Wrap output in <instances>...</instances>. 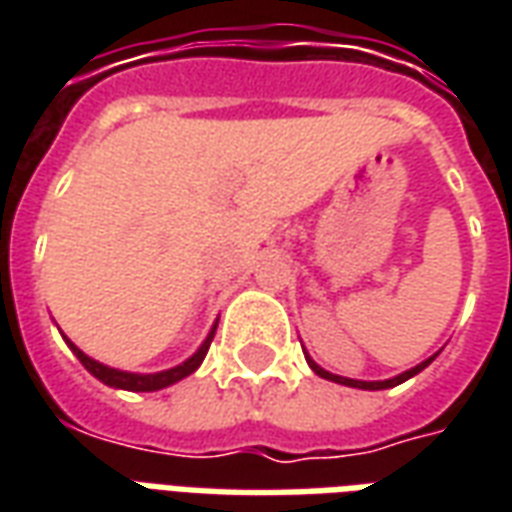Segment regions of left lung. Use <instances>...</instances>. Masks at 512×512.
Segmentation results:
<instances>
[{
    "label": "left lung",
    "instance_id": "left-lung-1",
    "mask_svg": "<svg viewBox=\"0 0 512 512\" xmlns=\"http://www.w3.org/2000/svg\"><path fill=\"white\" fill-rule=\"evenodd\" d=\"M304 356H307V354H304ZM436 356H439V354H433V356H430V359H425V362H419L417 367H411V370H406V373H400V376H395V378H386V381H359V378L334 376V373H329V370H323L321 365H315V362H312L310 356H307V365H310L312 370L318 373V376H321V378H329V381H334V384L354 386V389H389V386L403 384V381H408V378H411V376H417V373H422V370H425V367H428L430 362L436 359Z\"/></svg>",
    "mask_w": 512,
    "mask_h": 512
}]
</instances>
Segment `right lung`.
<instances>
[{"mask_svg":"<svg viewBox=\"0 0 512 512\" xmlns=\"http://www.w3.org/2000/svg\"><path fill=\"white\" fill-rule=\"evenodd\" d=\"M213 334H216V323H213V329L208 332V337H205V343H202L200 348H197V351L183 362V365L169 367V370H161V373H126V370H115V367H106L101 365V362L90 359V356L84 354V351H79L68 337H65V343L71 345V351L76 354V359H79V362H82V365L87 367L95 378H98V381H104L106 386L128 389V392H156V389H164V386L178 384L180 378L191 376V373L202 365V359H205L208 348H211Z\"/></svg>","mask_w":512,"mask_h":512,"instance_id":"1","label":"right lung"}]
</instances>
